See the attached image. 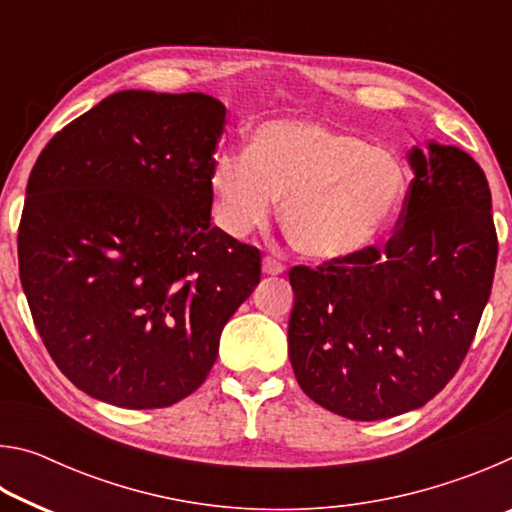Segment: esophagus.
I'll use <instances>...</instances> for the list:
<instances>
[{
	"label": "esophagus",
	"instance_id": "1",
	"mask_svg": "<svg viewBox=\"0 0 512 512\" xmlns=\"http://www.w3.org/2000/svg\"><path fill=\"white\" fill-rule=\"evenodd\" d=\"M262 271H264L266 275H280V273H284V264L277 262L275 257H264Z\"/></svg>",
	"mask_w": 512,
	"mask_h": 512
}]
</instances>
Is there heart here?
<instances>
[{
	"label": "heart",
	"mask_w": 512,
	"mask_h": 512,
	"mask_svg": "<svg viewBox=\"0 0 512 512\" xmlns=\"http://www.w3.org/2000/svg\"><path fill=\"white\" fill-rule=\"evenodd\" d=\"M214 221L232 237L262 228L280 203L282 228L302 255L348 262L379 244L406 196L404 164L393 151L327 124L266 121L248 151L212 164Z\"/></svg>",
	"instance_id": "b5f03b06"
}]
</instances>
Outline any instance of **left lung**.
I'll use <instances>...</instances> for the list:
<instances>
[{"mask_svg":"<svg viewBox=\"0 0 512 512\" xmlns=\"http://www.w3.org/2000/svg\"><path fill=\"white\" fill-rule=\"evenodd\" d=\"M415 178L384 248L293 266L289 359L302 391L350 420L420 409L461 368L497 266L483 169L456 146L409 153Z\"/></svg>","mask_w":512,"mask_h":512,"instance_id":"left-lung-1","label":"left lung"}]
</instances>
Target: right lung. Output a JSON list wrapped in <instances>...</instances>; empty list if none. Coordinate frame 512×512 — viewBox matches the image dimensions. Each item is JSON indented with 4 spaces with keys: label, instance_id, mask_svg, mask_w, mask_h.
<instances>
[{
    "label": "right lung",
    "instance_id": "add662e5",
    "mask_svg": "<svg viewBox=\"0 0 512 512\" xmlns=\"http://www.w3.org/2000/svg\"><path fill=\"white\" fill-rule=\"evenodd\" d=\"M225 106L201 92L110 94L51 137L27 185L17 259L47 352L94 400L192 395L262 253L212 228Z\"/></svg>",
    "mask_w": 512,
    "mask_h": 512
}]
</instances>
